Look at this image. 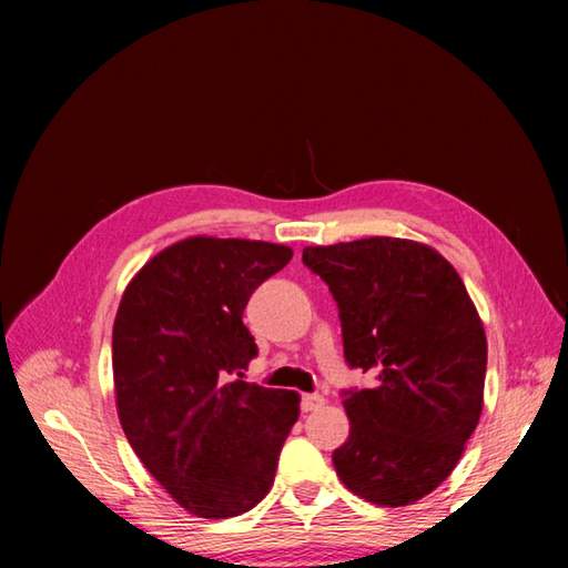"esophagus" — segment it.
Instances as JSON below:
<instances>
[{
	"label": "esophagus",
	"mask_w": 568,
	"mask_h": 568,
	"mask_svg": "<svg viewBox=\"0 0 568 568\" xmlns=\"http://www.w3.org/2000/svg\"><path fill=\"white\" fill-rule=\"evenodd\" d=\"M324 403H327V397L324 395L307 393V395H303V403H300V407H303V413H312V409H320Z\"/></svg>",
	"instance_id": "esophagus-1"
}]
</instances>
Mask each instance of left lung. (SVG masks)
Instances as JSON below:
<instances>
[{"instance_id":"8db88e82","label":"left lung","mask_w":568,"mask_h":568,"mask_svg":"<svg viewBox=\"0 0 568 568\" xmlns=\"http://www.w3.org/2000/svg\"><path fill=\"white\" fill-rule=\"evenodd\" d=\"M303 263L339 305L348 366L378 376L344 393L336 476L385 508L429 496L484 409L488 344L464 281L439 251L393 236L307 246Z\"/></svg>"}]
</instances>
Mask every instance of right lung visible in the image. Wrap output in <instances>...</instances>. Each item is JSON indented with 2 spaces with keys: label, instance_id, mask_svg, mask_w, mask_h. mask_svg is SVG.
<instances>
[{
  "label": "right lung",
  "instance_id": "1",
  "mask_svg": "<svg viewBox=\"0 0 568 568\" xmlns=\"http://www.w3.org/2000/svg\"><path fill=\"white\" fill-rule=\"evenodd\" d=\"M291 258L293 248L268 241L190 236L143 265L119 303V422L149 474L197 517L261 503L297 422L295 390L241 381L258 354L241 315Z\"/></svg>",
  "mask_w": 568,
  "mask_h": 568
}]
</instances>
